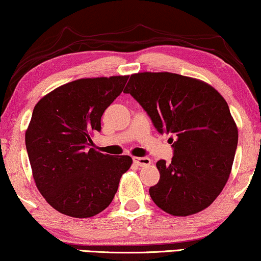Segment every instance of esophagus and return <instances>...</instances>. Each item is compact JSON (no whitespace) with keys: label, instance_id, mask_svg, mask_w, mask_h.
Wrapping results in <instances>:
<instances>
[{"label":"esophagus","instance_id":"esophagus-1","mask_svg":"<svg viewBox=\"0 0 261 261\" xmlns=\"http://www.w3.org/2000/svg\"><path fill=\"white\" fill-rule=\"evenodd\" d=\"M133 162H134L135 164H137L138 166H141V167L151 165V163H152L151 159L146 158V156H134Z\"/></svg>","mask_w":261,"mask_h":261}]
</instances>
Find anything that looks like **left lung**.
I'll return each instance as SVG.
<instances>
[{
  "instance_id": "obj_1",
  "label": "left lung",
  "mask_w": 261,
  "mask_h": 261,
  "mask_svg": "<svg viewBox=\"0 0 261 261\" xmlns=\"http://www.w3.org/2000/svg\"><path fill=\"white\" fill-rule=\"evenodd\" d=\"M123 92L140 103L159 133L176 137L171 163L156 162L153 202L173 216L208 208L229 178L238 146L226 99L205 82L171 72L133 73Z\"/></svg>"
}]
</instances>
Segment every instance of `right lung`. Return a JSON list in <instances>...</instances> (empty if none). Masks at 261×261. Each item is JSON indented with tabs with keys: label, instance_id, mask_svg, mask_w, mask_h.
I'll return each mask as SVG.
<instances>
[{
	"label": "right lung",
	"instance_id": "1",
	"mask_svg": "<svg viewBox=\"0 0 261 261\" xmlns=\"http://www.w3.org/2000/svg\"><path fill=\"white\" fill-rule=\"evenodd\" d=\"M128 76L81 78L60 85L34 107L24 140L35 185L52 208L87 219L103 212L133 160L88 149L101 117Z\"/></svg>",
	"mask_w": 261,
	"mask_h": 261
}]
</instances>
